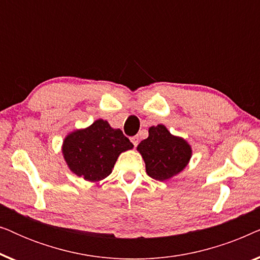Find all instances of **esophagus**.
Returning a JSON list of instances; mask_svg holds the SVG:
<instances>
[{
  "instance_id": "obj_1",
  "label": "esophagus",
  "mask_w": 260,
  "mask_h": 260,
  "mask_svg": "<svg viewBox=\"0 0 260 260\" xmlns=\"http://www.w3.org/2000/svg\"><path fill=\"white\" fill-rule=\"evenodd\" d=\"M131 140V142H133V144H134V147L136 148L137 147V144H138V137L137 136H133L130 138Z\"/></svg>"
}]
</instances>
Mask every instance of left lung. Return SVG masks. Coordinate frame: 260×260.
Masks as SVG:
<instances>
[{
	"mask_svg": "<svg viewBox=\"0 0 260 260\" xmlns=\"http://www.w3.org/2000/svg\"><path fill=\"white\" fill-rule=\"evenodd\" d=\"M137 150L145 162V170L152 179L166 181L186 168L191 157L190 145L174 136L162 124L151 126L149 136L138 144Z\"/></svg>",
	"mask_w": 260,
	"mask_h": 260,
	"instance_id": "left-lung-1",
	"label": "left lung"
}]
</instances>
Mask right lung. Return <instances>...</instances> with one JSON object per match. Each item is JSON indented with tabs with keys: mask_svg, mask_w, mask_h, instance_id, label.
Instances as JSON below:
<instances>
[{
	"mask_svg": "<svg viewBox=\"0 0 260 260\" xmlns=\"http://www.w3.org/2000/svg\"><path fill=\"white\" fill-rule=\"evenodd\" d=\"M134 144L120 129H112L106 120L98 119L86 129L74 130L63 140V158L76 175L91 182L108 177L123 151Z\"/></svg>",
	"mask_w": 260,
	"mask_h": 260,
	"instance_id": "add662e5",
	"label": "right lung"
}]
</instances>
